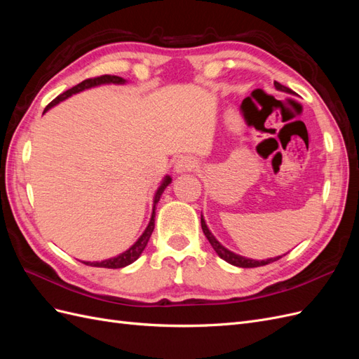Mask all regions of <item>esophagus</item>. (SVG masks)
Segmentation results:
<instances>
[{"instance_id":"esophagus-1","label":"esophagus","mask_w":359,"mask_h":359,"mask_svg":"<svg viewBox=\"0 0 359 359\" xmlns=\"http://www.w3.org/2000/svg\"><path fill=\"white\" fill-rule=\"evenodd\" d=\"M198 168V163L194 161L191 157H180L177 158L175 165H173V172L175 173H186Z\"/></svg>"}]
</instances>
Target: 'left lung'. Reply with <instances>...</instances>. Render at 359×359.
<instances>
[{"label":"left lung","mask_w":359,"mask_h":359,"mask_svg":"<svg viewBox=\"0 0 359 359\" xmlns=\"http://www.w3.org/2000/svg\"><path fill=\"white\" fill-rule=\"evenodd\" d=\"M274 86L276 90L278 91H283V93H287V94H293L290 88H287V86L281 85L278 82H274ZM201 224H202V231L206 236V240L210 241V244L212 245V248L215 250V253L219 255L223 260H226L227 264H231L233 266H240V268H256V266H264V265H268L271 262H276V260H278L281 256H277V257H269L266 260H256V259H248V257H244V256H240L236 255L233 252H231V250H227L224 245H222L219 241H217V238L211 233V231L208 229V226H206V222L203 219V215H201ZM285 256V255H283Z\"/></svg>","instance_id":"1"}]
</instances>
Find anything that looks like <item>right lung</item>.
<instances>
[{
  "label": "right lung",
  "instance_id": "obj_1",
  "mask_svg": "<svg viewBox=\"0 0 359 359\" xmlns=\"http://www.w3.org/2000/svg\"><path fill=\"white\" fill-rule=\"evenodd\" d=\"M127 81L119 78V76H111V74H104V76H100V78H94V79H86L81 83H78L76 86H73V88L67 90L66 93L60 94L55 100H52L48 106H46V111H49L50 107L57 106L58 103L67 100L69 97H72L73 94H78V93H82L85 90H90V88H94V86H100V85H109V83H115V85H124ZM172 182V178L169 175H166L165 178H163L161 184L158 186L156 194H154V201H153V212H151V219H149V223L147 226V229L144 231V233L140 235L137 238V241L130 247L128 250H126V252L119 253L118 256H114V257H109V259H104V260H95V262H86V260H83L85 265H90V266H99V268H124L130 264H133L135 260H137V257L142 255V252L145 250L148 241H149V236L151 233H153L154 231V217H156V205L158 203L160 198L163 191H165V189L169 186V184Z\"/></svg>",
  "mask_w": 359,
  "mask_h": 359
}]
</instances>
